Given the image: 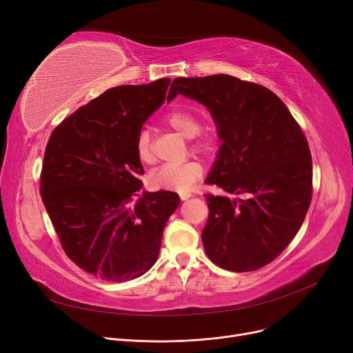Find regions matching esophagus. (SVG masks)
Returning a JSON list of instances; mask_svg holds the SVG:
<instances>
[{"mask_svg": "<svg viewBox=\"0 0 353 353\" xmlns=\"http://www.w3.org/2000/svg\"><path fill=\"white\" fill-rule=\"evenodd\" d=\"M179 196H180L181 200H188V199H190L193 194H192L190 192H183V193H179Z\"/></svg>", "mask_w": 353, "mask_h": 353, "instance_id": "1", "label": "esophagus"}]
</instances>
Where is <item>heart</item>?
Returning a JSON list of instances; mask_svg holds the SVG:
<instances>
[{"label": "heart", "instance_id": "heart-1", "mask_svg": "<svg viewBox=\"0 0 353 353\" xmlns=\"http://www.w3.org/2000/svg\"><path fill=\"white\" fill-rule=\"evenodd\" d=\"M167 125H170L181 136L190 139L193 152L210 153L213 150V140L209 134L201 132L200 119L186 110H173L164 117ZM134 152L143 164L154 161V145L152 133L147 128L139 130L134 140ZM203 165L197 160H189L179 164H163L148 176V183L153 189L186 192L203 176Z\"/></svg>", "mask_w": 353, "mask_h": 353}]
</instances>
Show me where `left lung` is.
<instances>
[{"label": "left lung", "mask_w": 353, "mask_h": 353, "mask_svg": "<svg viewBox=\"0 0 353 353\" xmlns=\"http://www.w3.org/2000/svg\"><path fill=\"white\" fill-rule=\"evenodd\" d=\"M177 94L210 110L223 141L206 184L246 196L205 194L206 254L232 272L269 265L299 232L312 200V157L299 123L274 92L228 74L174 79L167 100Z\"/></svg>", "instance_id": "8db88e82"}]
</instances>
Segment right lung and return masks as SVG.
Wrapping results in <instances>:
<instances>
[{"mask_svg":"<svg viewBox=\"0 0 353 353\" xmlns=\"http://www.w3.org/2000/svg\"><path fill=\"white\" fill-rule=\"evenodd\" d=\"M170 79L113 87L64 119L51 133L40 193L65 254L110 282L136 279L159 257L167 220L180 199L141 193L134 140L164 101Z\"/></svg>","mask_w":353,"mask_h":353,"instance_id":"right-lung-1","label":"right lung"}]
</instances>
